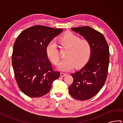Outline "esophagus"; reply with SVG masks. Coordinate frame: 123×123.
Wrapping results in <instances>:
<instances>
[{
  "label": "esophagus",
  "instance_id": "1",
  "mask_svg": "<svg viewBox=\"0 0 123 123\" xmlns=\"http://www.w3.org/2000/svg\"><path fill=\"white\" fill-rule=\"evenodd\" d=\"M61 74V77H64L65 75H67V74H66V73L61 72V74Z\"/></svg>",
  "mask_w": 123,
  "mask_h": 123
}]
</instances>
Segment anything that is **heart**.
Listing matches in <instances>:
<instances>
[{"label": "heart", "mask_w": 123, "mask_h": 123, "mask_svg": "<svg viewBox=\"0 0 123 123\" xmlns=\"http://www.w3.org/2000/svg\"><path fill=\"white\" fill-rule=\"evenodd\" d=\"M58 42L62 48L68 49L66 59L62 61L59 68L63 71H68L75 67L79 68L84 66L89 59L91 45L87 39L81 38L71 32H66L59 37ZM46 55L54 65L58 64L60 56L59 49L53 42L49 43L46 48Z\"/></svg>", "instance_id": "obj_1"}]
</instances>
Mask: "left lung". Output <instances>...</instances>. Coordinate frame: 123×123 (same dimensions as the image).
Masks as SVG:
<instances>
[{
    "mask_svg": "<svg viewBox=\"0 0 123 123\" xmlns=\"http://www.w3.org/2000/svg\"><path fill=\"white\" fill-rule=\"evenodd\" d=\"M71 30L87 39L91 45L89 60L83 68L71 74L74 81L69 87L72 97L86 100L96 95L105 84L109 62V46L103 34L92 28L86 26Z\"/></svg>",
    "mask_w": 123,
    "mask_h": 123,
    "instance_id": "left-lung-1",
    "label": "left lung"
}]
</instances>
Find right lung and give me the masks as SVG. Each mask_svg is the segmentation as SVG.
<instances>
[{"label":"right lung","instance_id":"add662e5","mask_svg":"<svg viewBox=\"0 0 123 123\" xmlns=\"http://www.w3.org/2000/svg\"><path fill=\"white\" fill-rule=\"evenodd\" d=\"M63 30L33 26L18 35L13 47L12 65L22 92L32 98L48 93L60 74L55 71L46 55L48 44Z\"/></svg>","mask_w":123,"mask_h":123}]
</instances>
